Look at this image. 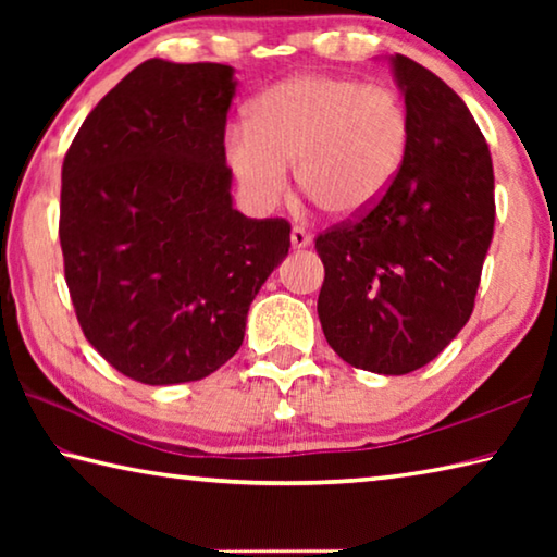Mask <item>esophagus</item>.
Wrapping results in <instances>:
<instances>
[{"instance_id": "1", "label": "esophagus", "mask_w": 557, "mask_h": 557, "mask_svg": "<svg viewBox=\"0 0 557 557\" xmlns=\"http://www.w3.org/2000/svg\"><path fill=\"white\" fill-rule=\"evenodd\" d=\"M289 240H292V248H295V250H305V248H309V245H312V235H309L305 228H292Z\"/></svg>"}]
</instances>
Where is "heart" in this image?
Returning <instances> with one entry per match:
<instances>
[{"label":"heart","mask_w":557,"mask_h":557,"mask_svg":"<svg viewBox=\"0 0 557 557\" xmlns=\"http://www.w3.org/2000/svg\"><path fill=\"white\" fill-rule=\"evenodd\" d=\"M408 143V112L391 88L297 73L252 100L248 127L225 137V164L260 211L285 196L295 164L305 196L332 219L356 221L388 196Z\"/></svg>","instance_id":"obj_1"}]
</instances>
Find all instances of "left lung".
<instances>
[{"mask_svg": "<svg viewBox=\"0 0 557 557\" xmlns=\"http://www.w3.org/2000/svg\"><path fill=\"white\" fill-rule=\"evenodd\" d=\"M410 122L388 196L317 238V312L329 346L356 369L418 371L469 322L494 235V166L455 90L408 55L388 59Z\"/></svg>", "mask_w": 557, "mask_h": 557, "instance_id": "8db88e82", "label": "left lung"}]
</instances>
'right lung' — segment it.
Listing matches in <instances>:
<instances>
[{
	"mask_svg": "<svg viewBox=\"0 0 557 557\" xmlns=\"http://www.w3.org/2000/svg\"><path fill=\"white\" fill-rule=\"evenodd\" d=\"M235 88L231 65L149 59L98 102L63 159L59 235L75 314L132 381L174 385L221 369L287 258V221L233 206Z\"/></svg>",
	"mask_w": 557,
	"mask_h": 557,
	"instance_id": "add662e5",
	"label": "right lung"
}]
</instances>
